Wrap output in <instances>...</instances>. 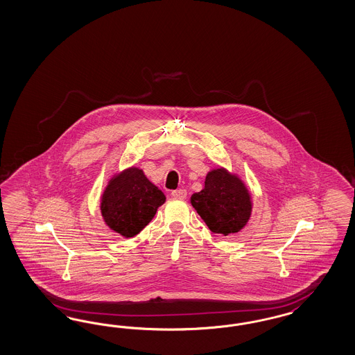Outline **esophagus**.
<instances>
[{
  "label": "esophagus",
  "instance_id": "34e87169",
  "mask_svg": "<svg viewBox=\"0 0 355 355\" xmlns=\"http://www.w3.org/2000/svg\"><path fill=\"white\" fill-rule=\"evenodd\" d=\"M171 196L173 198L184 200V198H187V191L185 189H176V191H172Z\"/></svg>",
  "mask_w": 355,
  "mask_h": 355
}]
</instances>
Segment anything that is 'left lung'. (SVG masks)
Returning a JSON list of instances; mask_svg holds the SVG:
<instances>
[{"label": "left lung", "instance_id": "8db88e82", "mask_svg": "<svg viewBox=\"0 0 355 355\" xmlns=\"http://www.w3.org/2000/svg\"><path fill=\"white\" fill-rule=\"evenodd\" d=\"M191 204L211 232L225 236L239 232L251 217L250 191L223 167L207 172L204 189L192 195Z\"/></svg>", "mask_w": 355, "mask_h": 355}]
</instances>
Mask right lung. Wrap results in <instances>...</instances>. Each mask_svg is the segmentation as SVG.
I'll list each match as a JSON object with an SVG mask.
<instances>
[{
	"label": "right lung",
	"instance_id": "add662e5",
	"mask_svg": "<svg viewBox=\"0 0 355 355\" xmlns=\"http://www.w3.org/2000/svg\"><path fill=\"white\" fill-rule=\"evenodd\" d=\"M166 196L138 167H129L111 178L101 198L105 225L124 238L136 236L154 218Z\"/></svg>",
	"mask_w": 355,
	"mask_h": 355
}]
</instances>
